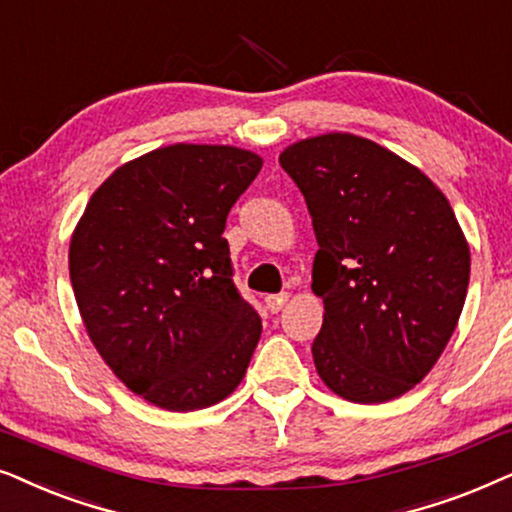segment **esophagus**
<instances>
[{"label":"esophagus","mask_w":512,"mask_h":512,"mask_svg":"<svg viewBox=\"0 0 512 512\" xmlns=\"http://www.w3.org/2000/svg\"><path fill=\"white\" fill-rule=\"evenodd\" d=\"M288 297H290L288 292H281V295H269L267 299H264V302H267V309L271 313H278L285 304H288Z\"/></svg>","instance_id":"obj_1"}]
</instances>
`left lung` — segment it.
Returning <instances> with one entry per match:
<instances>
[{"mask_svg": "<svg viewBox=\"0 0 512 512\" xmlns=\"http://www.w3.org/2000/svg\"><path fill=\"white\" fill-rule=\"evenodd\" d=\"M318 252L311 288L325 316L311 353L351 403H386L419 384L466 302L470 250L447 196L377 142L325 133L283 149Z\"/></svg>", "mask_w": 512, "mask_h": 512, "instance_id": "8db88e82", "label": "left lung"}]
</instances>
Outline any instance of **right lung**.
I'll use <instances>...</instances> for the list:
<instances>
[{
	"mask_svg": "<svg viewBox=\"0 0 512 512\" xmlns=\"http://www.w3.org/2000/svg\"><path fill=\"white\" fill-rule=\"evenodd\" d=\"M262 168L248 149L170 145L114 170L70 241L81 320L117 377L170 412L234 393L262 335L224 224Z\"/></svg>",
	"mask_w": 512,
	"mask_h": 512,
	"instance_id": "obj_1",
	"label": "right lung"
}]
</instances>
